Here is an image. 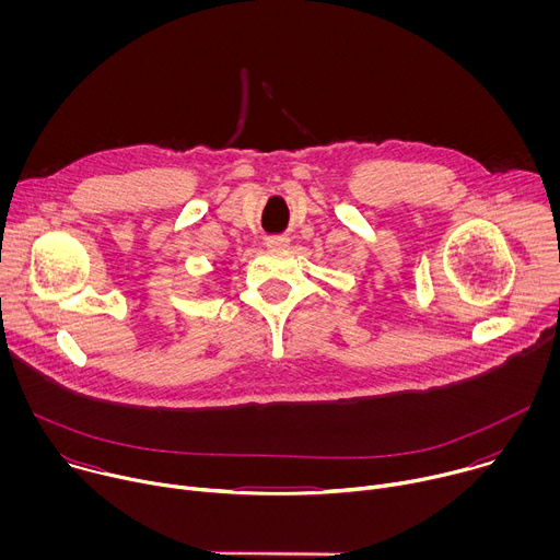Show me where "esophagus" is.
I'll use <instances>...</instances> for the list:
<instances>
[{"label": "esophagus", "mask_w": 560, "mask_h": 560, "mask_svg": "<svg viewBox=\"0 0 560 560\" xmlns=\"http://www.w3.org/2000/svg\"><path fill=\"white\" fill-rule=\"evenodd\" d=\"M266 246L272 248V250L285 248V246H288V236H283V234H272V236L266 238Z\"/></svg>", "instance_id": "34e87169"}]
</instances>
